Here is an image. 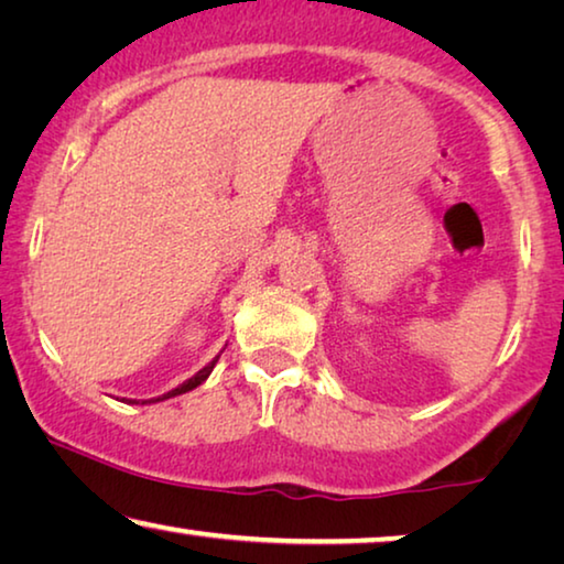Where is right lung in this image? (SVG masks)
<instances>
[{
	"instance_id": "add662e5",
	"label": "right lung",
	"mask_w": 564,
	"mask_h": 564,
	"mask_svg": "<svg viewBox=\"0 0 564 564\" xmlns=\"http://www.w3.org/2000/svg\"><path fill=\"white\" fill-rule=\"evenodd\" d=\"M217 359H220V355H217V357H215V359H213V362H209V365H205V367H202L197 375H192V377H189V380H184V382L180 384V388H174V390H170V392L159 394V398H151V400H126V398H123V402H129V405H151V402H162V400H170V398H176V394H184V392L195 390V388H199V384H202V382H205V380H207V377H209V372H213V369H215V365H217Z\"/></svg>"
}]
</instances>
